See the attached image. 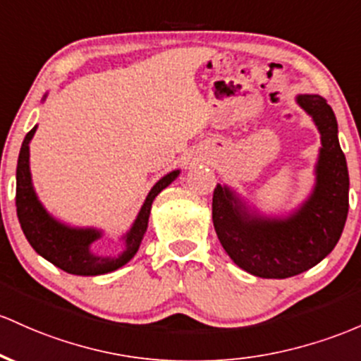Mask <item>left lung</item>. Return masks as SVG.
I'll use <instances>...</instances> for the list:
<instances>
[{"label":"left lung","mask_w":361,"mask_h":361,"mask_svg":"<svg viewBox=\"0 0 361 361\" xmlns=\"http://www.w3.org/2000/svg\"><path fill=\"white\" fill-rule=\"evenodd\" d=\"M314 118L322 147L315 166V188L288 217L252 214L236 193L217 185L212 223L221 245L243 271L265 279H284L308 271L334 250L350 207V176L338 140V121L324 97H296Z\"/></svg>","instance_id":"8db88e82"}]
</instances>
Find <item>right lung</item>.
I'll return each mask as SVG.
<instances>
[{"label": "right lung", "instance_id": "right-lung-1", "mask_svg": "<svg viewBox=\"0 0 361 361\" xmlns=\"http://www.w3.org/2000/svg\"><path fill=\"white\" fill-rule=\"evenodd\" d=\"M35 130L37 126H34L22 142L17 164V195H15L20 226H22V231L30 247L61 271L75 276H99L123 267L133 259L144 240L154 199L168 185H171V181L176 180L180 169L166 174L150 190L135 223L126 233L125 252L120 257H99L90 252V245L101 238V231L92 228H70V226L59 223L47 214L35 195L29 168V144Z\"/></svg>", "mask_w": 361, "mask_h": 361}]
</instances>
